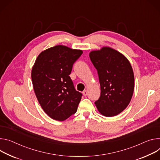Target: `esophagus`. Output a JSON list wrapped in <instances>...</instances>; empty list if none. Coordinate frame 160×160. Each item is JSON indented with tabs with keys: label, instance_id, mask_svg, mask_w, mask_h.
<instances>
[{
	"label": "esophagus",
	"instance_id": "1",
	"mask_svg": "<svg viewBox=\"0 0 160 160\" xmlns=\"http://www.w3.org/2000/svg\"><path fill=\"white\" fill-rule=\"evenodd\" d=\"M82 93H83V94L84 96H86L87 95H88V91H87L86 90H84V91L82 92Z\"/></svg>",
	"mask_w": 160,
	"mask_h": 160
}]
</instances>
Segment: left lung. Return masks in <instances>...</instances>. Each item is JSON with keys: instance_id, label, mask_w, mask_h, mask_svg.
Masks as SVG:
<instances>
[{"instance_id": "8db88e82", "label": "left lung", "mask_w": 160, "mask_h": 160, "mask_svg": "<svg viewBox=\"0 0 160 160\" xmlns=\"http://www.w3.org/2000/svg\"><path fill=\"white\" fill-rule=\"evenodd\" d=\"M89 57L98 71L101 88L95 105L106 117L117 115L128 107L133 94L132 67L124 55L110 47L92 51Z\"/></svg>"}]
</instances>
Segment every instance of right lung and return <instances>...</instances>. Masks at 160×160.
I'll list each match as a JSON object with an SVG mask.
<instances>
[{"label": "right lung", "mask_w": 160, "mask_h": 160, "mask_svg": "<svg viewBox=\"0 0 160 160\" xmlns=\"http://www.w3.org/2000/svg\"><path fill=\"white\" fill-rule=\"evenodd\" d=\"M82 53L57 45L41 52L32 67L35 94L42 110L53 119L64 121L77 110L82 94L75 90L69 75Z\"/></svg>", "instance_id": "obj_1"}]
</instances>
